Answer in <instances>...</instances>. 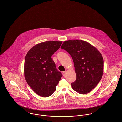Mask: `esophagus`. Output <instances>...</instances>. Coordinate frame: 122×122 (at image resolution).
<instances>
[{"label": "esophagus", "instance_id": "1", "mask_svg": "<svg viewBox=\"0 0 122 122\" xmlns=\"http://www.w3.org/2000/svg\"><path fill=\"white\" fill-rule=\"evenodd\" d=\"M63 76H66V71L63 72Z\"/></svg>", "mask_w": 122, "mask_h": 122}]
</instances>
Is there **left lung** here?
I'll return each instance as SVG.
<instances>
[{"instance_id":"8db88e82","label":"left lung","mask_w":122,"mask_h":122,"mask_svg":"<svg viewBox=\"0 0 122 122\" xmlns=\"http://www.w3.org/2000/svg\"><path fill=\"white\" fill-rule=\"evenodd\" d=\"M62 49L72 56L76 80L72 87L80 94L92 90L101 80L104 72V60L100 52L93 46L84 40H69L65 41Z\"/></svg>"}]
</instances>
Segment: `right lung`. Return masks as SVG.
Wrapping results in <instances>:
<instances>
[{"mask_svg": "<svg viewBox=\"0 0 122 122\" xmlns=\"http://www.w3.org/2000/svg\"><path fill=\"white\" fill-rule=\"evenodd\" d=\"M62 43V41H55L39 43L31 48L25 56V80L32 89L41 97L51 96L62 76L51 58Z\"/></svg>", "mask_w": 122, "mask_h": 122, "instance_id": "1", "label": "right lung"}]
</instances>
